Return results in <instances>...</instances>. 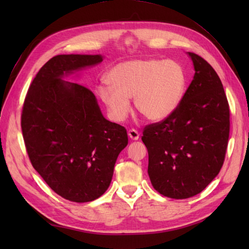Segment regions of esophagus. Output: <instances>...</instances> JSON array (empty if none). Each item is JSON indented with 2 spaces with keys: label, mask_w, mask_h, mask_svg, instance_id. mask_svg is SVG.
Masks as SVG:
<instances>
[{
  "label": "esophagus",
  "mask_w": 249,
  "mask_h": 249,
  "mask_svg": "<svg viewBox=\"0 0 249 249\" xmlns=\"http://www.w3.org/2000/svg\"><path fill=\"white\" fill-rule=\"evenodd\" d=\"M128 137L131 140H138L139 139V133L136 129H129L128 130Z\"/></svg>",
  "instance_id": "34e87169"
}]
</instances>
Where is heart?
<instances>
[{
	"instance_id": "b5f03b06",
	"label": "heart",
	"mask_w": 249,
	"mask_h": 249,
	"mask_svg": "<svg viewBox=\"0 0 249 249\" xmlns=\"http://www.w3.org/2000/svg\"><path fill=\"white\" fill-rule=\"evenodd\" d=\"M109 87L96 92L114 122L125 121L130 112L129 99L145 119L160 122L178 109L186 88L182 66L174 61L131 60L115 65L107 76Z\"/></svg>"
}]
</instances>
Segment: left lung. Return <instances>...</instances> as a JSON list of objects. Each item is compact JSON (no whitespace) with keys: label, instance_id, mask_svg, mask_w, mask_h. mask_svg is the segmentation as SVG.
<instances>
[{"label":"left lung","instance_id":"left-lung-1","mask_svg":"<svg viewBox=\"0 0 249 249\" xmlns=\"http://www.w3.org/2000/svg\"><path fill=\"white\" fill-rule=\"evenodd\" d=\"M195 76L178 109L161 122L146 125L142 141L149 153L153 187L166 197L186 199L219 173L228 146V99L214 68L188 52Z\"/></svg>","mask_w":249,"mask_h":249}]
</instances>
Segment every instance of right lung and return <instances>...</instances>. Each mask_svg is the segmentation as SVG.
<instances>
[{
    "mask_svg": "<svg viewBox=\"0 0 249 249\" xmlns=\"http://www.w3.org/2000/svg\"><path fill=\"white\" fill-rule=\"evenodd\" d=\"M103 56L60 54L40 68L26 93L21 128L32 166L61 197L89 202L108 189L125 127L106 120L91 89L62 80Z\"/></svg>",
    "mask_w": 249,
    "mask_h": 249,
    "instance_id": "right-lung-1",
    "label": "right lung"
}]
</instances>
